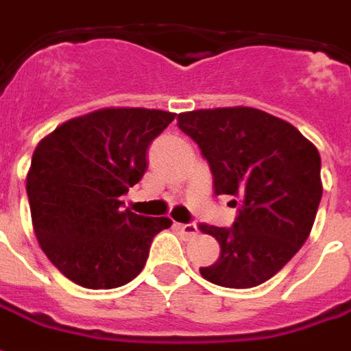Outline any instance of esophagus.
Masks as SVG:
<instances>
[{
    "instance_id": "esophagus-1",
    "label": "esophagus",
    "mask_w": 351,
    "mask_h": 351,
    "mask_svg": "<svg viewBox=\"0 0 351 351\" xmlns=\"http://www.w3.org/2000/svg\"><path fill=\"white\" fill-rule=\"evenodd\" d=\"M176 227L183 234V238H187V240L198 234V227H196L195 223H176Z\"/></svg>"
}]
</instances>
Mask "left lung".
<instances>
[{"label": "left lung", "instance_id": "left-lung-1", "mask_svg": "<svg viewBox=\"0 0 351 351\" xmlns=\"http://www.w3.org/2000/svg\"><path fill=\"white\" fill-rule=\"evenodd\" d=\"M178 126L210 164L215 195L238 198L230 200L238 206L232 227H200L221 245L200 274L232 289L265 283L310 236L323 193L317 149L293 124L255 108L187 111Z\"/></svg>", "mask_w": 351, "mask_h": 351}]
</instances>
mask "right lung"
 I'll list each match as a JSON object with an SVG mask.
<instances>
[{
  "label": "right lung",
  "mask_w": 351,
  "mask_h": 351,
  "mask_svg": "<svg viewBox=\"0 0 351 351\" xmlns=\"http://www.w3.org/2000/svg\"><path fill=\"white\" fill-rule=\"evenodd\" d=\"M173 119L160 109L106 108L39 141L26 178L32 223L68 280L113 289L143 270L153 238L171 221L124 210L121 196L143 178L151 141Z\"/></svg>",
  "instance_id": "add662e5"
}]
</instances>
